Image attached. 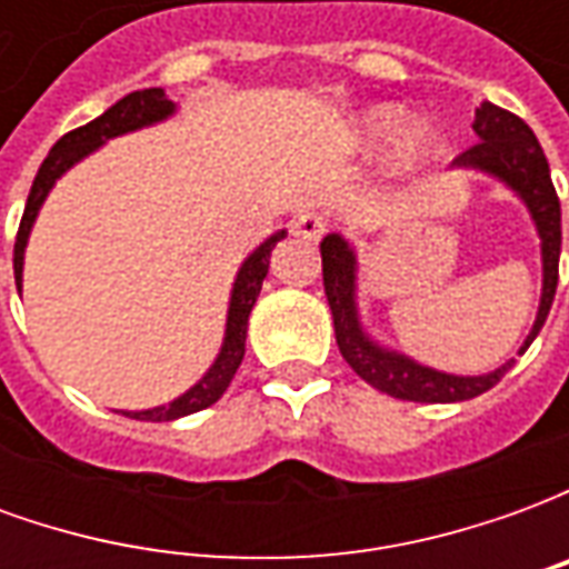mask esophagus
I'll return each instance as SVG.
<instances>
[{
	"mask_svg": "<svg viewBox=\"0 0 569 569\" xmlns=\"http://www.w3.org/2000/svg\"><path fill=\"white\" fill-rule=\"evenodd\" d=\"M326 228H329V219L317 210H305L296 222H292V231H296L298 237H308V240H317Z\"/></svg>",
	"mask_w": 569,
	"mask_h": 569,
	"instance_id": "obj_1",
	"label": "esophagus"
}]
</instances>
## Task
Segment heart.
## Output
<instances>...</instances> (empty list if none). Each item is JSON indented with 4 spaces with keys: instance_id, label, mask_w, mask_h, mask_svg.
Returning a JSON list of instances; mask_svg holds the SVG:
<instances>
[{
    "instance_id": "1",
    "label": "heart",
    "mask_w": 569,
    "mask_h": 569,
    "mask_svg": "<svg viewBox=\"0 0 569 569\" xmlns=\"http://www.w3.org/2000/svg\"><path fill=\"white\" fill-rule=\"evenodd\" d=\"M402 121H406L402 109H396V106H378V109H371L369 116L362 118L359 130H362V140L366 142H383V140H390L396 130L402 128ZM418 146H420L418 133H408L406 154H415Z\"/></svg>"
}]
</instances>
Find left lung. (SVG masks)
Masks as SVG:
<instances>
[{
    "label": "left lung",
    "mask_w": 569,
    "mask_h": 569,
    "mask_svg": "<svg viewBox=\"0 0 569 569\" xmlns=\"http://www.w3.org/2000/svg\"><path fill=\"white\" fill-rule=\"evenodd\" d=\"M472 130L478 133V142L463 154H457L453 167L481 170V173L497 176L500 182H506L527 203V210L537 222L539 240H542V298H539L537 322L527 335L525 347L518 350V353H525L549 317L555 289H558L561 200L551 186L549 161L542 154V146L521 118L485 100L476 109ZM320 252L322 286H326V298L332 308L338 350L347 359V366L375 390L393 396V399H406V402H463V399L488 393L490 387L500 383L502 375L515 366V359H509L497 371L478 375V378H460V375H445V371L418 366L415 359L393 353V350H383L359 326L357 256H353L350 243L341 234H329L322 237Z\"/></svg>",
    "instance_id": "obj_1"
}]
</instances>
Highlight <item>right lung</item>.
<instances>
[{
    "mask_svg": "<svg viewBox=\"0 0 569 569\" xmlns=\"http://www.w3.org/2000/svg\"><path fill=\"white\" fill-rule=\"evenodd\" d=\"M176 106L163 97L161 88H146V91H133L128 97H121L116 106H109L103 116L88 121L84 128L69 130L67 137H60L54 142V149L48 151V158L39 167V173L32 179L30 198H27V207H23V219H20L18 240H14V283L23 280V249H27V237H30V228L39 216V207L48 198V191L54 188V182L60 176L67 173L72 163H79L84 154H91L93 149H100L106 140L112 137H121V133H130V130L149 128L154 121H163L167 116H173ZM286 237V231H277L264 243H261L247 261L243 268L237 271L234 289H231V305H228V322H224V341L219 357L210 366V371L200 378L188 393H182L179 399H173L170 406L149 408V411H121L128 418L137 420H176L186 418V415H194V411H203L210 408L212 402H219L222 393L228 390V383L234 378V371L240 369L243 362V353H247V326H249V310L256 305V298L261 292V280L268 277V264H271L273 247Z\"/></svg>",
    "mask_w": 569,
    "mask_h": 569,
    "instance_id": "right-lung-1",
    "label": "right lung"
}]
</instances>
